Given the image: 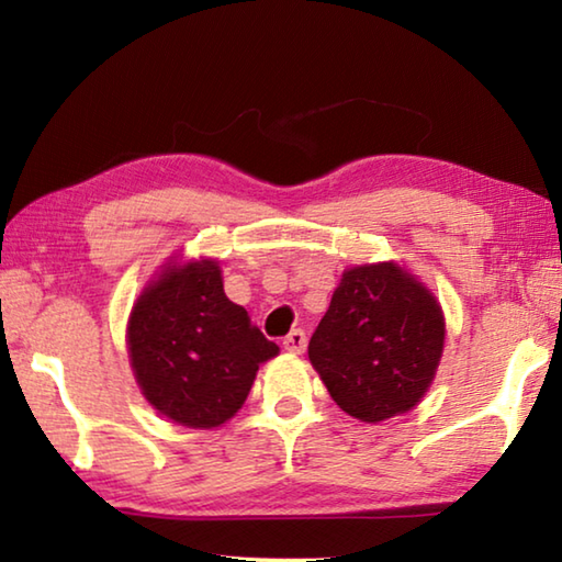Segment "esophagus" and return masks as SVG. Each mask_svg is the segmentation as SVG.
I'll list each match as a JSON object with an SVG mask.
<instances>
[{"mask_svg":"<svg viewBox=\"0 0 562 562\" xmlns=\"http://www.w3.org/2000/svg\"><path fill=\"white\" fill-rule=\"evenodd\" d=\"M282 347L290 351V355H302L304 347H307V335L302 329H292L288 337L282 339Z\"/></svg>","mask_w":562,"mask_h":562,"instance_id":"1","label":"esophagus"}]
</instances>
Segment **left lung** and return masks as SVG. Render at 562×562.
Instances as JSON below:
<instances>
[{
    "mask_svg": "<svg viewBox=\"0 0 562 562\" xmlns=\"http://www.w3.org/2000/svg\"><path fill=\"white\" fill-rule=\"evenodd\" d=\"M443 341L434 292L394 260L369 262L341 272L310 339V361L341 412L379 424L426 396Z\"/></svg>",
    "mask_w": 562,
    "mask_h": 562,
    "instance_id": "left-lung-1",
    "label": "left lung"
}]
</instances>
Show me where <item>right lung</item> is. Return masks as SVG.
Segmentation results:
<instances>
[{"instance_id":"right-lung-1","label":"right lung","mask_w":562,"mask_h":562,"mask_svg":"<svg viewBox=\"0 0 562 562\" xmlns=\"http://www.w3.org/2000/svg\"><path fill=\"white\" fill-rule=\"evenodd\" d=\"M221 265L170 258L133 302L128 361L146 402L188 429H217L243 408L280 347L227 300Z\"/></svg>"}]
</instances>
